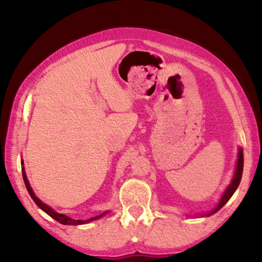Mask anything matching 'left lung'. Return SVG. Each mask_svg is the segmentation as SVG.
<instances>
[{
  "label": "left lung",
  "instance_id": "obj_1",
  "mask_svg": "<svg viewBox=\"0 0 262 262\" xmlns=\"http://www.w3.org/2000/svg\"><path fill=\"white\" fill-rule=\"evenodd\" d=\"M242 171H243V151L242 149L238 150V159H237V166H236V171H235V175H234V179H232L231 184L229 185V187L227 188V191L224 192L223 196L221 198V202L220 204H218V206L214 209L213 211H211L210 213H207L206 216H210V214H213L216 213L218 210L222 209L225 204H227V202L229 199L231 198V195L234 194L236 188L238 187L239 185V181H241V178H242Z\"/></svg>",
  "mask_w": 262,
  "mask_h": 262
}]
</instances>
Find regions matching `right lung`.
Masks as SVG:
<instances>
[{"label":"right lung","instance_id":"1","mask_svg":"<svg viewBox=\"0 0 262 262\" xmlns=\"http://www.w3.org/2000/svg\"><path fill=\"white\" fill-rule=\"evenodd\" d=\"M23 177H24V181H25V185H26V188L28 193H30V195L32 196V199L34 200V203L37 204V205L40 207V209L44 211V212H46L49 214V216H51L53 220H56L57 222H59L60 224H67V225H78V224H84V223H88V222H92L94 220H98V218H101L102 216H105L106 212H103L101 214H99V216H95V217H92L89 218V220H85V221H76V220H71L70 217L66 216V214H62V213H58V212H55L51 207L45 205L44 203L40 202L37 196H35V194L33 193V191H32L31 186L30 184H28V180H27V177H26V173H25V168H23Z\"/></svg>","mask_w":262,"mask_h":262}]
</instances>
